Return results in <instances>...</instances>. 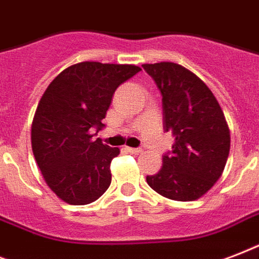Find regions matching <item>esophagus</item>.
<instances>
[{"label":"esophagus","mask_w":259,"mask_h":259,"mask_svg":"<svg viewBox=\"0 0 259 259\" xmlns=\"http://www.w3.org/2000/svg\"><path fill=\"white\" fill-rule=\"evenodd\" d=\"M126 150H127L129 153H133V154L142 153V149H140V148H130V146H126Z\"/></svg>","instance_id":"esophagus-1"}]
</instances>
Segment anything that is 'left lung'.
<instances>
[{"label": "left lung", "mask_w": 259, "mask_h": 259, "mask_svg": "<svg viewBox=\"0 0 259 259\" xmlns=\"http://www.w3.org/2000/svg\"><path fill=\"white\" fill-rule=\"evenodd\" d=\"M162 95L164 129L172 152L146 183L161 196L192 201L212 188L230 153V129L212 91L185 67L170 62L142 64Z\"/></svg>", "instance_id": "8db88e82"}]
</instances>
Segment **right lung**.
Masks as SVG:
<instances>
[{
  "label": "right lung",
  "instance_id": "add662e5",
  "mask_svg": "<svg viewBox=\"0 0 259 259\" xmlns=\"http://www.w3.org/2000/svg\"><path fill=\"white\" fill-rule=\"evenodd\" d=\"M141 68L82 62L63 70L47 87L34 113L30 141L51 191L68 204L93 203L111 183L110 164L119 154L91 130L102 129L111 98Z\"/></svg>",
  "mask_w": 259,
  "mask_h": 259
}]
</instances>
